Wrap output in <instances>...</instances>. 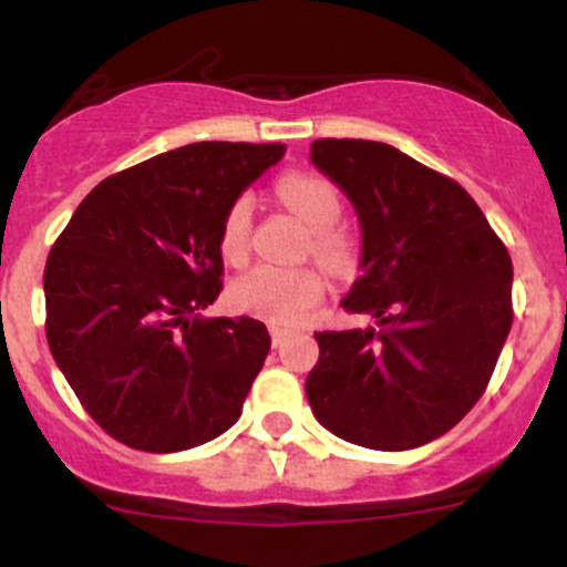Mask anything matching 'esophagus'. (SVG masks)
Instances as JSON below:
<instances>
[{
	"label": "esophagus",
	"mask_w": 567,
	"mask_h": 567,
	"mask_svg": "<svg viewBox=\"0 0 567 567\" xmlns=\"http://www.w3.org/2000/svg\"><path fill=\"white\" fill-rule=\"evenodd\" d=\"M282 339H285V331L279 329V326H271V342L279 344V342H282Z\"/></svg>",
	"instance_id": "obj_1"
}]
</instances>
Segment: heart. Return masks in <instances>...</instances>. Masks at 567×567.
Here are the masks:
<instances>
[{
	"label": "heart",
	"instance_id": "1",
	"mask_svg": "<svg viewBox=\"0 0 567 567\" xmlns=\"http://www.w3.org/2000/svg\"><path fill=\"white\" fill-rule=\"evenodd\" d=\"M279 200L293 208L303 219L312 236L309 249L323 266L342 271L355 260V241L344 228H339L342 217V195L326 176L293 171L274 184ZM249 225H252V200L249 195H238L225 212L219 247L225 258L238 260L247 252ZM323 277L312 268H279L258 264L249 271L238 274L230 285V299L244 312L271 320L277 326H299L312 312V307L323 299Z\"/></svg>",
	"mask_w": 567,
	"mask_h": 567
}]
</instances>
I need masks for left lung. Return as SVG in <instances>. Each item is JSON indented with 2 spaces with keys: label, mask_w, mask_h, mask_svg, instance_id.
Instances as JSON below:
<instances>
[{
  "label": "left lung",
  "mask_w": 567,
  "mask_h": 567,
  "mask_svg": "<svg viewBox=\"0 0 567 567\" xmlns=\"http://www.w3.org/2000/svg\"><path fill=\"white\" fill-rule=\"evenodd\" d=\"M312 165L361 223V277L342 307L367 329L315 333V419L374 451H408L454 429L486 391L508 339L514 266L454 178L378 141L320 138Z\"/></svg>",
  "instance_id": "1"
}]
</instances>
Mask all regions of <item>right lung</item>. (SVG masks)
<instances>
[{
	"mask_svg": "<svg viewBox=\"0 0 567 567\" xmlns=\"http://www.w3.org/2000/svg\"><path fill=\"white\" fill-rule=\"evenodd\" d=\"M282 143L200 141L100 182L45 264V337L111 437L174 454L241 415L271 337L252 318H200L223 290L225 212Z\"/></svg>",
	"mask_w": 567,
	"mask_h": 567,
	"instance_id": "1",
	"label": "right lung"
}]
</instances>
